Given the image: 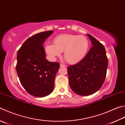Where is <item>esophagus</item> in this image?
I'll use <instances>...</instances> for the list:
<instances>
[{
    "label": "esophagus",
    "mask_w": 125,
    "mask_h": 125,
    "mask_svg": "<svg viewBox=\"0 0 125 125\" xmlns=\"http://www.w3.org/2000/svg\"><path fill=\"white\" fill-rule=\"evenodd\" d=\"M60 67H65V65H64V64H60Z\"/></svg>",
    "instance_id": "34e87169"
}]
</instances>
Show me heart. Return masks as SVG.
Segmentation results:
<instances>
[{"mask_svg": "<svg viewBox=\"0 0 125 125\" xmlns=\"http://www.w3.org/2000/svg\"><path fill=\"white\" fill-rule=\"evenodd\" d=\"M53 44H47L45 49L52 57L60 56L64 51V58L71 64H76L84 58L89 49V42L83 35L62 34L54 38Z\"/></svg>", "mask_w": 125, "mask_h": 125, "instance_id": "obj_1", "label": "heart"}]
</instances>
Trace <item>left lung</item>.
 Masks as SVG:
<instances>
[{
	"mask_svg": "<svg viewBox=\"0 0 125 125\" xmlns=\"http://www.w3.org/2000/svg\"><path fill=\"white\" fill-rule=\"evenodd\" d=\"M92 47L83 60L68 67L69 86L80 96H88L100 89L105 80L108 58L104 45L92 35L87 34Z\"/></svg>",
	"mask_w": 125,
	"mask_h": 125,
	"instance_id": "left-lung-1",
	"label": "left lung"
}]
</instances>
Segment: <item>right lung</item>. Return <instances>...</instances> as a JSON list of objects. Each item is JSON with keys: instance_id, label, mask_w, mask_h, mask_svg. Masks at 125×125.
<instances>
[{"instance_id": "right-lung-1", "label": "right lung", "mask_w": 125, "mask_h": 125, "mask_svg": "<svg viewBox=\"0 0 125 125\" xmlns=\"http://www.w3.org/2000/svg\"><path fill=\"white\" fill-rule=\"evenodd\" d=\"M53 31L36 34L25 41L17 52L16 71L26 91L37 97H44L52 92L58 62L47 60L43 44Z\"/></svg>"}]
</instances>
